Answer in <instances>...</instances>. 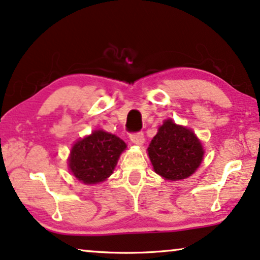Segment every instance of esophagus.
Returning a JSON list of instances; mask_svg holds the SVG:
<instances>
[{
  "instance_id": "34e87169",
  "label": "esophagus",
  "mask_w": 260,
  "mask_h": 260,
  "mask_svg": "<svg viewBox=\"0 0 260 260\" xmlns=\"http://www.w3.org/2000/svg\"><path fill=\"white\" fill-rule=\"evenodd\" d=\"M131 140L132 143L136 144V145H143L144 144V134L141 132H137V133H132L131 134Z\"/></svg>"
}]
</instances>
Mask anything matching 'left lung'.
I'll return each mask as SVG.
<instances>
[{
	"mask_svg": "<svg viewBox=\"0 0 260 260\" xmlns=\"http://www.w3.org/2000/svg\"><path fill=\"white\" fill-rule=\"evenodd\" d=\"M147 151L154 172L172 181L192 175L204 156L203 146L194 133L172 120L159 127Z\"/></svg>",
	"mask_w": 260,
	"mask_h": 260,
	"instance_id": "1",
	"label": "left lung"
}]
</instances>
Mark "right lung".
I'll return each mask as SVG.
<instances>
[{
	"instance_id": "right-lung-1",
	"label": "right lung",
	"mask_w": 260,
	"mask_h": 260,
	"mask_svg": "<svg viewBox=\"0 0 260 260\" xmlns=\"http://www.w3.org/2000/svg\"><path fill=\"white\" fill-rule=\"evenodd\" d=\"M126 144L114 134L94 131L72 147L70 169L79 181L91 185L104 181L113 174Z\"/></svg>"
}]
</instances>
